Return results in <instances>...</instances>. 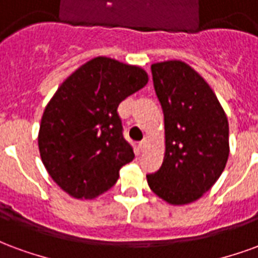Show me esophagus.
Returning <instances> with one entry per match:
<instances>
[{
    "label": "esophagus",
    "instance_id": "obj_1",
    "mask_svg": "<svg viewBox=\"0 0 258 258\" xmlns=\"http://www.w3.org/2000/svg\"><path fill=\"white\" fill-rule=\"evenodd\" d=\"M146 142H148V141L142 140L140 142V144H138V148H140V149H141V152L144 151V149H145V148H146Z\"/></svg>",
    "mask_w": 258,
    "mask_h": 258
}]
</instances>
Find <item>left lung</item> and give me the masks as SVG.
Instances as JSON below:
<instances>
[{"instance_id": "1", "label": "left lung", "mask_w": 258, "mask_h": 258, "mask_svg": "<svg viewBox=\"0 0 258 258\" xmlns=\"http://www.w3.org/2000/svg\"><path fill=\"white\" fill-rule=\"evenodd\" d=\"M153 87L164 114L166 153L148 184L170 205H188L210 189L229 156L227 114L210 85L189 64H152Z\"/></svg>"}]
</instances>
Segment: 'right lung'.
Returning <instances> with one entry per match:
<instances>
[{
    "mask_svg": "<svg viewBox=\"0 0 258 258\" xmlns=\"http://www.w3.org/2000/svg\"><path fill=\"white\" fill-rule=\"evenodd\" d=\"M144 69L98 56L64 80L42 114L38 149L48 174L76 199L112 188L134 159L117 107L144 88Z\"/></svg>",
    "mask_w": 258,
    "mask_h": 258,
    "instance_id": "1",
    "label": "right lung"
}]
</instances>
